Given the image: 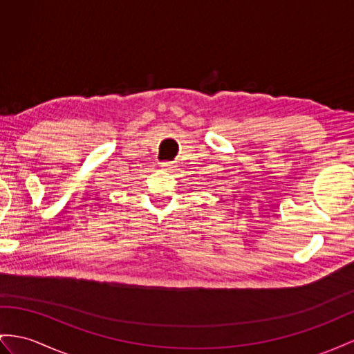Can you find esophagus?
Returning <instances> with one entry per match:
<instances>
[{"label": "esophagus", "instance_id": "1", "mask_svg": "<svg viewBox=\"0 0 354 354\" xmlns=\"http://www.w3.org/2000/svg\"><path fill=\"white\" fill-rule=\"evenodd\" d=\"M160 166H161V169H165V170H174L176 166H175V162H171V161H165V162H160Z\"/></svg>", "mask_w": 354, "mask_h": 354}]
</instances>
